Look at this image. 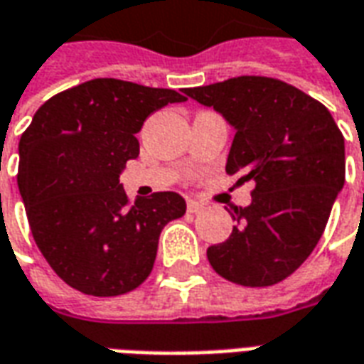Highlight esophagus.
Masks as SVG:
<instances>
[{
  "mask_svg": "<svg viewBox=\"0 0 364 364\" xmlns=\"http://www.w3.org/2000/svg\"><path fill=\"white\" fill-rule=\"evenodd\" d=\"M187 210L193 214L203 213V210H205V205H203V203H198V200H187Z\"/></svg>",
  "mask_w": 364,
  "mask_h": 364,
  "instance_id": "obj_1",
  "label": "esophagus"
}]
</instances>
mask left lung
I'll return each mask as SVG.
<instances>
[{"instance_id":"left-lung-1","label":"left lung","mask_w":364,"mask_h":364,"mask_svg":"<svg viewBox=\"0 0 364 364\" xmlns=\"http://www.w3.org/2000/svg\"><path fill=\"white\" fill-rule=\"evenodd\" d=\"M185 93L214 107L236 128L226 173L255 183L252 205L206 257L242 287H271L314 252L345 183V140L331 112L290 83L240 75Z\"/></svg>"}]
</instances>
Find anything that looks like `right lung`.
<instances>
[{"label":"right lung","instance_id":"1","mask_svg":"<svg viewBox=\"0 0 364 364\" xmlns=\"http://www.w3.org/2000/svg\"><path fill=\"white\" fill-rule=\"evenodd\" d=\"M187 97L97 77L56 93L19 140L21 197L38 250L62 281L90 296H120L154 269L167 222L185 214L173 191L130 198L119 183L138 158L144 120Z\"/></svg>","mask_w":364,"mask_h":364}]
</instances>
